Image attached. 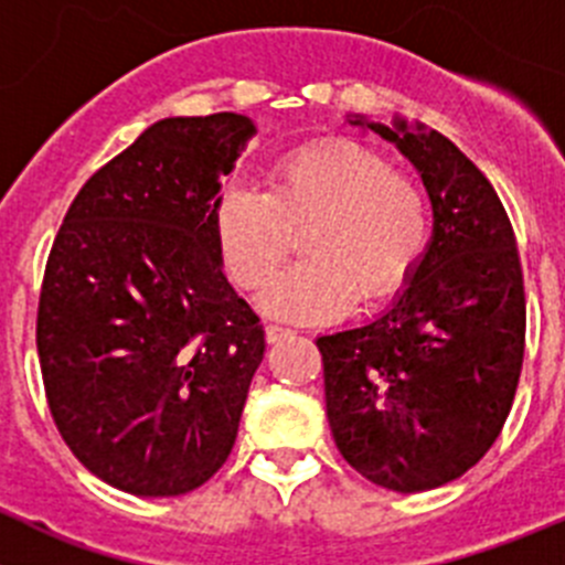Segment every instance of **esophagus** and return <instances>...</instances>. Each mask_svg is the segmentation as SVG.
Here are the masks:
<instances>
[{"mask_svg": "<svg viewBox=\"0 0 565 565\" xmlns=\"http://www.w3.org/2000/svg\"><path fill=\"white\" fill-rule=\"evenodd\" d=\"M291 335H297L291 327H282V324H268L266 327V341L268 343H279V341H286V338H291Z\"/></svg>", "mask_w": 565, "mask_h": 565, "instance_id": "esophagus-1", "label": "esophagus"}]
</instances>
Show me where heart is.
<instances>
[{
	"mask_svg": "<svg viewBox=\"0 0 565 565\" xmlns=\"http://www.w3.org/2000/svg\"><path fill=\"white\" fill-rule=\"evenodd\" d=\"M305 233V260L263 291L274 319L319 321L391 297L407 282L433 235L422 182L385 154L332 141L279 160L268 191L235 185L216 207L224 263L241 288H263Z\"/></svg>",
	"mask_w": 565,
	"mask_h": 565,
	"instance_id": "b5f03b06",
	"label": "heart"
}]
</instances>
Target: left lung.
<instances>
[{"mask_svg": "<svg viewBox=\"0 0 565 565\" xmlns=\"http://www.w3.org/2000/svg\"><path fill=\"white\" fill-rule=\"evenodd\" d=\"M422 174L433 235L388 310L316 338L338 452L388 491L458 480L491 449L524 360V279L510 218L480 169L438 130L347 116Z\"/></svg>", "mask_w": 565, "mask_h": 565, "instance_id": "left-lung-1", "label": "left lung"}]
</instances>
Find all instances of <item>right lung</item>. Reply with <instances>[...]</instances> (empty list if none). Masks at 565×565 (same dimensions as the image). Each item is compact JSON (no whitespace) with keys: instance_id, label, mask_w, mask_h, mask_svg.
I'll return each mask as SVG.
<instances>
[{"instance_id":"obj_1","label":"right lung","mask_w":565,"mask_h":565,"mask_svg":"<svg viewBox=\"0 0 565 565\" xmlns=\"http://www.w3.org/2000/svg\"><path fill=\"white\" fill-rule=\"evenodd\" d=\"M241 113L160 118L74 196L46 260L35 343L74 458L136 497L211 480L266 352L224 277L222 180L255 136Z\"/></svg>"}]
</instances>
